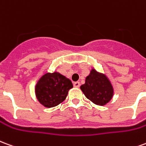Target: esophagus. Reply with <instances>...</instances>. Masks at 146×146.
I'll use <instances>...</instances> for the list:
<instances>
[{
    "label": "esophagus",
    "instance_id": "obj_1",
    "mask_svg": "<svg viewBox=\"0 0 146 146\" xmlns=\"http://www.w3.org/2000/svg\"><path fill=\"white\" fill-rule=\"evenodd\" d=\"M73 86H74V88H79L80 87V82L78 81H76V82L73 83Z\"/></svg>",
    "mask_w": 146,
    "mask_h": 146
}]
</instances>
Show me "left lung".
Instances as JSON below:
<instances>
[{"mask_svg": "<svg viewBox=\"0 0 146 146\" xmlns=\"http://www.w3.org/2000/svg\"><path fill=\"white\" fill-rule=\"evenodd\" d=\"M80 90L88 99L101 106L109 103L114 95V89L110 79L95 68L90 70L88 76H86L85 83L80 86Z\"/></svg>", "mask_w": 146, "mask_h": 146, "instance_id": "left-lung-1", "label": "left lung"}]
</instances>
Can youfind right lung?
<instances>
[{"label":"right lung","mask_w":146,"mask_h":146,"mask_svg":"<svg viewBox=\"0 0 146 146\" xmlns=\"http://www.w3.org/2000/svg\"><path fill=\"white\" fill-rule=\"evenodd\" d=\"M72 88L71 80L57 71L45 72L37 80L34 92L36 99L42 106L51 108L62 103Z\"/></svg>","instance_id":"obj_1"}]
</instances>
